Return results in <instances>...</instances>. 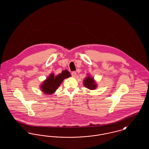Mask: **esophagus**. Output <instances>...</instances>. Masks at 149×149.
Returning a JSON list of instances; mask_svg holds the SVG:
<instances>
[{
    "label": "esophagus",
    "instance_id": "1",
    "mask_svg": "<svg viewBox=\"0 0 149 149\" xmlns=\"http://www.w3.org/2000/svg\"><path fill=\"white\" fill-rule=\"evenodd\" d=\"M71 75H72V77L73 78L76 77V76H77V72H75V71H72V72H71Z\"/></svg>",
    "mask_w": 149,
    "mask_h": 149
}]
</instances>
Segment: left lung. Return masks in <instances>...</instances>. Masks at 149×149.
<instances>
[{
	"instance_id": "obj_1",
	"label": "left lung",
	"mask_w": 149,
	"mask_h": 149,
	"mask_svg": "<svg viewBox=\"0 0 149 149\" xmlns=\"http://www.w3.org/2000/svg\"><path fill=\"white\" fill-rule=\"evenodd\" d=\"M83 85L90 90H95L97 88V84L95 80L89 74L83 80Z\"/></svg>"
}]
</instances>
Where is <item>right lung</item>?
Listing matches in <instances>:
<instances>
[{"label": "right lung", "instance_id": "add662e5", "mask_svg": "<svg viewBox=\"0 0 149 149\" xmlns=\"http://www.w3.org/2000/svg\"><path fill=\"white\" fill-rule=\"evenodd\" d=\"M71 76L70 72L67 70H63L56 76L52 73L40 85V89L45 94L51 95L56 92L65 79Z\"/></svg>", "mask_w": 149, "mask_h": 149}]
</instances>
